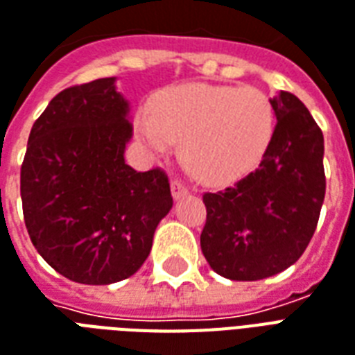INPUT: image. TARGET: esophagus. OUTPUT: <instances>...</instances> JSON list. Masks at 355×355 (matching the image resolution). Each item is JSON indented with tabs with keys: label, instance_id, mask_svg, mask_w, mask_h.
I'll use <instances>...</instances> for the list:
<instances>
[{
	"label": "esophagus",
	"instance_id": "obj_1",
	"mask_svg": "<svg viewBox=\"0 0 355 355\" xmlns=\"http://www.w3.org/2000/svg\"><path fill=\"white\" fill-rule=\"evenodd\" d=\"M171 193H173V199H180V197L188 196L189 189L186 188V186H184V182H180V180H173Z\"/></svg>",
	"mask_w": 355,
	"mask_h": 355
}]
</instances>
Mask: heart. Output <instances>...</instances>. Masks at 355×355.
Here are the masks:
<instances>
[{
    "label": "heart",
    "instance_id": "obj_1",
    "mask_svg": "<svg viewBox=\"0 0 355 355\" xmlns=\"http://www.w3.org/2000/svg\"><path fill=\"white\" fill-rule=\"evenodd\" d=\"M135 130L153 150L182 139L180 156L207 182L248 173L274 134V107L259 89L186 83L166 89L135 117Z\"/></svg>",
    "mask_w": 355,
    "mask_h": 355
}]
</instances>
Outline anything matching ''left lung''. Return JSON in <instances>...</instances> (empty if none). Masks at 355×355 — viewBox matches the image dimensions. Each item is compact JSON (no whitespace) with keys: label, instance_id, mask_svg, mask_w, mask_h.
I'll list each match as a JSON object with an SVG mask.
<instances>
[{"label":"left lung","instance_id":"1","mask_svg":"<svg viewBox=\"0 0 355 355\" xmlns=\"http://www.w3.org/2000/svg\"><path fill=\"white\" fill-rule=\"evenodd\" d=\"M270 104L277 123L259 167L202 196V255L232 281H259L292 266L315 234L326 196L322 130L292 93L279 91Z\"/></svg>","mask_w":355,"mask_h":355}]
</instances>
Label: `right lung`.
<instances>
[{"mask_svg": "<svg viewBox=\"0 0 355 355\" xmlns=\"http://www.w3.org/2000/svg\"><path fill=\"white\" fill-rule=\"evenodd\" d=\"M128 113L115 78H100L53 96L29 134L24 221L39 255L76 283L134 275L173 207L166 173H137L124 162L134 134Z\"/></svg>", "mask_w": 355, "mask_h": 355, "instance_id": "add662e5", "label": "right lung"}]
</instances>
